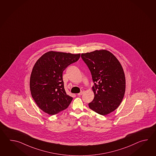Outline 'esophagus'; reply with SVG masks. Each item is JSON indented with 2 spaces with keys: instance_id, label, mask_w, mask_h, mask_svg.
<instances>
[{
  "instance_id": "esophagus-1",
  "label": "esophagus",
  "mask_w": 156,
  "mask_h": 156,
  "mask_svg": "<svg viewBox=\"0 0 156 156\" xmlns=\"http://www.w3.org/2000/svg\"><path fill=\"white\" fill-rule=\"evenodd\" d=\"M84 93V90H81V91L80 92V93H79V94H77V95H79V96H81V95H82Z\"/></svg>"
}]
</instances>
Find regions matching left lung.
<instances>
[{
  "label": "left lung",
  "instance_id": "8db88e82",
  "mask_svg": "<svg viewBox=\"0 0 156 156\" xmlns=\"http://www.w3.org/2000/svg\"><path fill=\"white\" fill-rule=\"evenodd\" d=\"M81 58L89 67L94 86V98L90 108L102 115L113 112L122 101L126 91L123 67L113 53L105 50L82 53Z\"/></svg>",
  "mask_w": 156,
  "mask_h": 156
}]
</instances>
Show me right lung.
<instances>
[{
  "label": "right lung",
  "instance_id": "right-lung-1",
  "mask_svg": "<svg viewBox=\"0 0 156 156\" xmlns=\"http://www.w3.org/2000/svg\"><path fill=\"white\" fill-rule=\"evenodd\" d=\"M80 53L49 51L34 64L30 77V90L37 105L44 112L55 115L69 106L73 98L64 89L62 73L79 59Z\"/></svg>",
  "mask_w": 156,
  "mask_h": 156
}]
</instances>
